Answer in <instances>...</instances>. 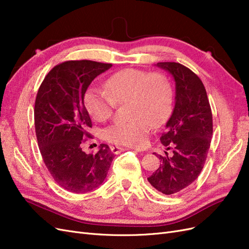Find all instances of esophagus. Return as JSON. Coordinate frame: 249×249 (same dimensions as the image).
I'll list each match as a JSON object with an SVG mask.
<instances>
[{
	"label": "esophagus",
	"instance_id": "esophagus-1",
	"mask_svg": "<svg viewBox=\"0 0 249 249\" xmlns=\"http://www.w3.org/2000/svg\"><path fill=\"white\" fill-rule=\"evenodd\" d=\"M124 150H125V148H124V147H119V146H112L111 147V152L113 154H119V153L124 152Z\"/></svg>",
	"mask_w": 249,
	"mask_h": 249
}]
</instances>
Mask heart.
I'll list each match as a JSON object with an SVG mask.
<instances>
[{"label":"heart","instance_id":"1","mask_svg":"<svg viewBox=\"0 0 249 249\" xmlns=\"http://www.w3.org/2000/svg\"><path fill=\"white\" fill-rule=\"evenodd\" d=\"M105 88L89 87L84 94L86 110L96 122H106L117 104H126L129 120L105 131V137L116 145L142 147L146 144L150 125L158 127L168 119L173 105L170 80L159 71L125 69L108 78Z\"/></svg>","mask_w":249,"mask_h":249}]
</instances>
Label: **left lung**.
I'll list each match as a JSON object with an SVG mask.
<instances>
[{
  "instance_id": "8db88e82",
  "label": "left lung",
  "mask_w": 249,
  "mask_h": 249,
  "mask_svg": "<svg viewBox=\"0 0 249 249\" xmlns=\"http://www.w3.org/2000/svg\"><path fill=\"white\" fill-rule=\"evenodd\" d=\"M176 81V104L160 138L171 154L159 156L160 166L148 182L163 194H177L191 185L206 163L213 135V117L206 88L196 73L177 62L157 64Z\"/></svg>"
}]
</instances>
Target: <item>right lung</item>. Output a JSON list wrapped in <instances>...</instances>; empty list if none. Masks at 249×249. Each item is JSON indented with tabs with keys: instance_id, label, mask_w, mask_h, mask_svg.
<instances>
[{
	"instance_id": "obj_1",
	"label": "right lung",
	"mask_w": 249,
	"mask_h": 249,
	"mask_svg": "<svg viewBox=\"0 0 249 249\" xmlns=\"http://www.w3.org/2000/svg\"><path fill=\"white\" fill-rule=\"evenodd\" d=\"M111 66L91 60L62 62L50 71L36 95L34 123L42 160L55 182L70 192L86 193L101 186L114 158L107 144L95 154L82 150L92 138L84 94Z\"/></svg>"
}]
</instances>
